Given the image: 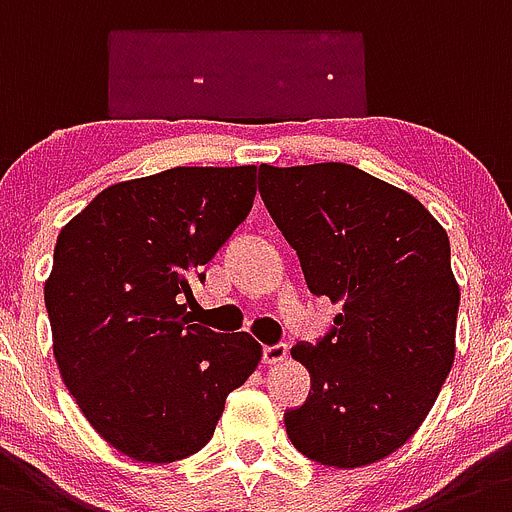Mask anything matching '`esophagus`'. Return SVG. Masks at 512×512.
I'll return each instance as SVG.
<instances>
[{
    "instance_id": "1",
    "label": "esophagus",
    "mask_w": 512,
    "mask_h": 512,
    "mask_svg": "<svg viewBox=\"0 0 512 512\" xmlns=\"http://www.w3.org/2000/svg\"><path fill=\"white\" fill-rule=\"evenodd\" d=\"M285 357H288V347H285V344H275V347L262 349V362H265V365H280Z\"/></svg>"
}]
</instances>
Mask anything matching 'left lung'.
Masks as SVG:
<instances>
[{"label":"left lung","mask_w":512,"mask_h":512,"mask_svg":"<svg viewBox=\"0 0 512 512\" xmlns=\"http://www.w3.org/2000/svg\"><path fill=\"white\" fill-rule=\"evenodd\" d=\"M260 193L334 329L290 357L311 393L285 413L290 444L336 469L375 464L426 421L457 352L449 237L403 188L344 163L260 165Z\"/></svg>","instance_id":"1"}]
</instances>
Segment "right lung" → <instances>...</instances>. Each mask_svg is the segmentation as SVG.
I'll use <instances>...</instances> for the list:
<instances>
[{"label": "right lung", "instance_id": "add662e5", "mask_svg": "<svg viewBox=\"0 0 512 512\" xmlns=\"http://www.w3.org/2000/svg\"><path fill=\"white\" fill-rule=\"evenodd\" d=\"M255 193V165L170 168L104 188L58 234L45 280L55 362L124 457L170 464L204 449L227 395L260 365L247 331L216 334L186 313L191 280Z\"/></svg>", "mask_w": 512, "mask_h": 512}]
</instances>
